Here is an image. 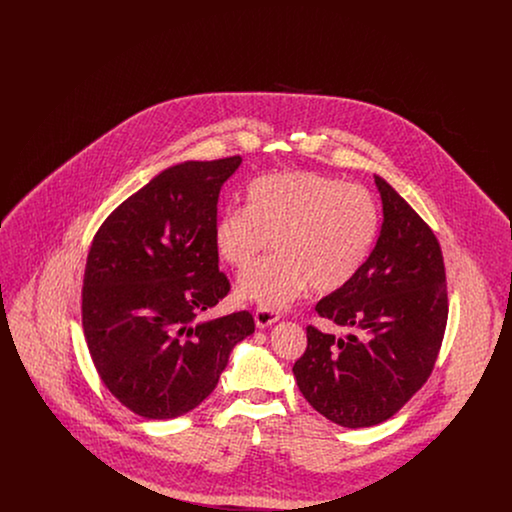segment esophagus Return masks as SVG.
Wrapping results in <instances>:
<instances>
[{"label": "esophagus", "instance_id": "1", "mask_svg": "<svg viewBox=\"0 0 512 512\" xmlns=\"http://www.w3.org/2000/svg\"><path fill=\"white\" fill-rule=\"evenodd\" d=\"M278 320H280V313L278 311H272V309H267V307H257V311H255V324H257V328H267V326H272Z\"/></svg>", "mask_w": 512, "mask_h": 512}]
</instances>
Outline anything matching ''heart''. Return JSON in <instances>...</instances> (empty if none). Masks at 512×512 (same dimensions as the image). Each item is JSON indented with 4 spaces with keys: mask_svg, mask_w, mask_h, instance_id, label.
Segmentation results:
<instances>
[{
    "mask_svg": "<svg viewBox=\"0 0 512 512\" xmlns=\"http://www.w3.org/2000/svg\"><path fill=\"white\" fill-rule=\"evenodd\" d=\"M247 205L215 222V247L232 267L253 263L270 240L276 253L245 268L244 299L267 309L290 305L309 286L336 292L349 284L374 247L380 209L366 188L317 172H274L249 182Z\"/></svg>",
    "mask_w": 512,
    "mask_h": 512,
    "instance_id": "obj_1",
    "label": "heart"
}]
</instances>
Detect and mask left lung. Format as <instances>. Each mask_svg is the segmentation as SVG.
Returning <instances> with one entry per match:
<instances>
[{
    "label": "left lung",
    "mask_w": 512,
    "mask_h": 512,
    "mask_svg": "<svg viewBox=\"0 0 512 512\" xmlns=\"http://www.w3.org/2000/svg\"><path fill=\"white\" fill-rule=\"evenodd\" d=\"M374 182L384 211L378 242L359 274L315 307L349 332L336 338L307 326V349L293 365L303 397L343 428L388 420L424 386L449 311L438 238L382 176Z\"/></svg>",
    "instance_id": "obj_1"
}]
</instances>
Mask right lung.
Here are the masks:
<instances>
[{"label": "right lung", "instance_id": "1", "mask_svg": "<svg viewBox=\"0 0 512 512\" xmlns=\"http://www.w3.org/2000/svg\"><path fill=\"white\" fill-rule=\"evenodd\" d=\"M242 157L169 167L105 219L88 253L82 328L105 388L149 420L190 413L217 388L247 311L197 320L230 292L215 247L222 184Z\"/></svg>", "mask_w": 512, "mask_h": 512}]
</instances>
